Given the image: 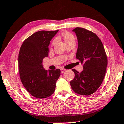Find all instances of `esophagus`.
I'll list each match as a JSON object with an SVG mask.
<instances>
[{
	"instance_id": "1",
	"label": "esophagus",
	"mask_w": 124,
	"mask_h": 124,
	"mask_svg": "<svg viewBox=\"0 0 124 124\" xmlns=\"http://www.w3.org/2000/svg\"><path fill=\"white\" fill-rule=\"evenodd\" d=\"M60 70H61V73H64L65 72L66 69H63V68H61L60 69Z\"/></svg>"
}]
</instances>
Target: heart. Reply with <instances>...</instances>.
<instances>
[{
	"instance_id": "obj_1",
	"label": "heart",
	"mask_w": 124,
	"mask_h": 124,
	"mask_svg": "<svg viewBox=\"0 0 124 124\" xmlns=\"http://www.w3.org/2000/svg\"><path fill=\"white\" fill-rule=\"evenodd\" d=\"M62 38L65 43H68L71 41H74V37L72 34L69 32H65L62 34ZM54 43V41L53 42Z\"/></svg>"
}]
</instances>
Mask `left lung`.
Masks as SVG:
<instances>
[{
  "instance_id": "left-lung-1",
  "label": "left lung",
  "mask_w": 124,
  "mask_h": 124,
  "mask_svg": "<svg viewBox=\"0 0 124 124\" xmlns=\"http://www.w3.org/2000/svg\"><path fill=\"white\" fill-rule=\"evenodd\" d=\"M78 40L76 58L80 60L83 70L80 73L72 69L75 76L70 81L76 93L89 95L97 90L104 79L107 58L102 42L95 34L81 28L72 30Z\"/></svg>"
}]
</instances>
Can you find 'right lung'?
<instances>
[{"label":"right lung","mask_w":124,"mask_h":124,"mask_svg":"<svg viewBox=\"0 0 124 124\" xmlns=\"http://www.w3.org/2000/svg\"><path fill=\"white\" fill-rule=\"evenodd\" d=\"M59 30H41L30 35L22 44L18 55L20 79L26 90L35 98H46L53 94L60 70L43 68L42 60L48 56V46Z\"/></svg>","instance_id":"right-lung-1"}]
</instances>
